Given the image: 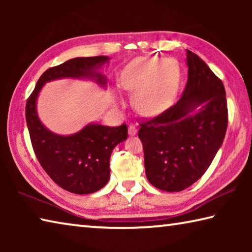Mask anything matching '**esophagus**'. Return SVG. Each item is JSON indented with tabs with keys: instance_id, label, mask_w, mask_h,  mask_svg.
I'll list each match as a JSON object with an SVG mask.
<instances>
[{
	"instance_id": "esophagus-1",
	"label": "esophagus",
	"mask_w": 252,
	"mask_h": 252,
	"mask_svg": "<svg viewBox=\"0 0 252 252\" xmlns=\"http://www.w3.org/2000/svg\"><path fill=\"white\" fill-rule=\"evenodd\" d=\"M127 132H129L130 135L136 134V126L134 125H130L129 126V129H127Z\"/></svg>"
}]
</instances>
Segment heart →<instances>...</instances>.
Returning a JSON list of instances; mask_svg holds the SVG:
<instances>
[{
	"instance_id": "b5f03b06",
	"label": "heart",
	"mask_w": 252,
	"mask_h": 252,
	"mask_svg": "<svg viewBox=\"0 0 252 252\" xmlns=\"http://www.w3.org/2000/svg\"><path fill=\"white\" fill-rule=\"evenodd\" d=\"M180 74L173 63L162 59L139 58L122 71L120 85L133 95V105L147 117L160 114L172 104Z\"/></svg>"
}]
</instances>
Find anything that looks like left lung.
<instances>
[{"mask_svg":"<svg viewBox=\"0 0 252 252\" xmlns=\"http://www.w3.org/2000/svg\"><path fill=\"white\" fill-rule=\"evenodd\" d=\"M187 63L188 81L180 100L139 122L146 176L152 186L168 192L185 190L202 177L228 126L222 81L189 50Z\"/></svg>","mask_w":252,"mask_h":252,"instance_id":"obj_1","label":"left lung"}]
</instances>
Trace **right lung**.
I'll return each mask as SVG.
<instances>
[{"instance_id": "1", "label": "right lung", "mask_w": 252, "mask_h": 252, "mask_svg": "<svg viewBox=\"0 0 252 252\" xmlns=\"http://www.w3.org/2000/svg\"><path fill=\"white\" fill-rule=\"evenodd\" d=\"M109 58H75L50 67L37 80L25 106L30 139L41 167L59 187L75 194H89L100 190L110 179V157L114 147L127 138V126L91 125L69 136L54 134L37 118L36 97L43 84L60 78L95 76L105 84L102 75L94 73Z\"/></svg>"}]
</instances>
